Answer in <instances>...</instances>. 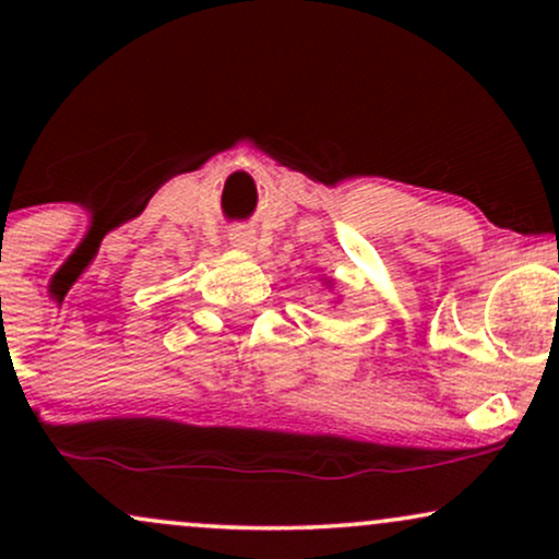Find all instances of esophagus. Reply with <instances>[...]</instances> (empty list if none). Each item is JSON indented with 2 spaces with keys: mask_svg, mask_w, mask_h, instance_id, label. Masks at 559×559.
Masks as SVG:
<instances>
[{
  "mask_svg": "<svg viewBox=\"0 0 559 559\" xmlns=\"http://www.w3.org/2000/svg\"><path fill=\"white\" fill-rule=\"evenodd\" d=\"M228 239H230V247L239 249V252H252L254 243H258V239H254V230H249V228H243V226L230 230Z\"/></svg>",
  "mask_w": 559,
  "mask_h": 559,
  "instance_id": "1",
  "label": "esophagus"
}]
</instances>
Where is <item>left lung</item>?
I'll return each mask as SVG.
<instances>
[{"label":"left lung","instance_id":"1","mask_svg":"<svg viewBox=\"0 0 559 559\" xmlns=\"http://www.w3.org/2000/svg\"><path fill=\"white\" fill-rule=\"evenodd\" d=\"M323 284L329 286V288H333V281H331V278H323Z\"/></svg>","mask_w":559,"mask_h":559}]
</instances>
